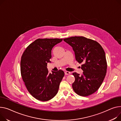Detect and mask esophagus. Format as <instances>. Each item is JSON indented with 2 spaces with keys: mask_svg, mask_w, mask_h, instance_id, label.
Masks as SVG:
<instances>
[{
  "mask_svg": "<svg viewBox=\"0 0 121 121\" xmlns=\"http://www.w3.org/2000/svg\"><path fill=\"white\" fill-rule=\"evenodd\" d=\"M65 75H69V74H70V72L69 71H65Z\"/></svg>",
  "mask_w": 121,
  "mask_h": 121,
  "instance_id": "obj_1",
  "label": "esophagus"
}]
</instances>
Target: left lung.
I'll list each match as a JSON object with an SVG mask.
<instances>
[{
	"label": "left lung",
	"instance_id": "1",
	"mask_svg": "<svg viewBox=\"0 0 121 121\" xmlns=\"http://www.w3.org/2000/svg\"><path fill=\"white\" fill-rule=\"evenodd\" d=\"M63 40L72 47L76 60L83 63V74L72 73L75 77L72 85L73 90L82 96L94 93L102 85L107 73V63L102 47L94 40L83 36H73Z\"/></svg>",
	"mask_w": 121,
	"mask_h": 121
}]
</instances>
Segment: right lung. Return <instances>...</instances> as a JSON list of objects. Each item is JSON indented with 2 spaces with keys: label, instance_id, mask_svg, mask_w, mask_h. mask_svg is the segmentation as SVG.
Here are the masks:
<instances>
[{
  "label": "right lung",
  "instance_id": "obj_1",
  "mask_svg": "<svg viewBox=\"0 0 121 121\" xmlns=\"http://www.w3.org/2000/svg\"><path fill=\"white\" fill-rule=\"evenodd\" d=\"M63 39H37L23 52L20 62L21 74L27 89L36 99L47 101L57 93L64 76L62 70L49 73L47 63H51L53 47Z\"/></svg>",
  "mask_w": 121,
  "mask_h": 121
}]
</instances>
